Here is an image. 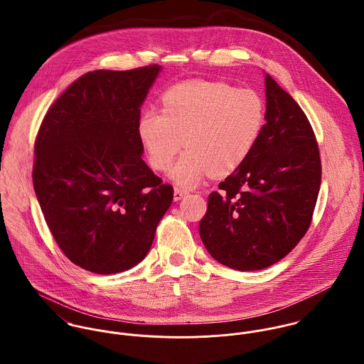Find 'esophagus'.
Masks as SVG:
<instances>
[{"instance_id": "obj_1", "label": "esophagus", "mask_w": 364, "mask_h": 364, "mask_svg": "<svg viewBox=\"0 0 364 364\" xmlns=\"http://www.w3.org/2000/svg\"><path fill=\"white\" fill-rule=\"evenodd\" d=\"M188 195V191H185V189H181V188H176L175 189V192H173V200H181L182 198H185Z\"/></svg>"}]
</instances>
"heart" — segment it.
<instances>
[{
  "instance_id": "1",
  "label": "heart",
  "mask_w": 364,
  "mask_h": 364,
  "mask_svg": "<svg viewBox=\"0 0 364 364\" xmlns=\"http://www.w3.org/2000/svg\"><path fill=\"white\" fill-rule=\"evenodd\" d=\"M264 123V104L254 90L223 81L192 80L176 84L161 97V112L147 109L137 133L150 165L185 188L199 185L208 173L225 176L252 153Z\"/></svg>"
}]
</instances>
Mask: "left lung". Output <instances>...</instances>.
<instances>
[{"mask_svg": "<svg viewBox=\"0 0 364 364\" xmlns=\"http://www.w3.org/2000/svg\"><path fill=\"white\" fill-rule=\"evenodd\" d=\"M266 123L245 162L208 195L199 224L208 254L231 269L259 270L306 235L321 186L311 123L290 94L266 75Z\"/></svg>", "mask_w": 364, "mask_h": 364, "instance_id": "8db88e82", "label": "left lung"}]
</instances>
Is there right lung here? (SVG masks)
<instances>
[{
    "instance_id": "add662e5",
    "label": "right lung",
    "mask_w": 364,
    "mask_h": 364,
    "mask_svg": "<svg viewBox=\"0 0 364 364\" xmlns=\"http://www.w3.org/2000/svg\"><path fill=\"white\" fill-rule=\"evenodd\" d=\"M156 64L97 70L49 107L35 140L33 188L63 254L98 274L144 259L173 188L143 161L140 106Z\"/></svg>"
}]
</instances>
